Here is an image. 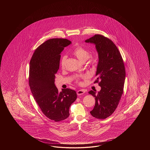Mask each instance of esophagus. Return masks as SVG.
Here are the masks:
<instances>
[{
    "mask_svg": "<svg viewBox=\"0 0 150 150\" xmlns=\"http://www.w3.org/2000/svg\"><path fill=\"white\" fill-rule=\"evenodd\" d=\"M85 93V90H83V89H80V90H78L76 92V94H77L78 96H81V95H83V94H84Z\"/></svg>",
    "mask_w": 150,
    "mask_h": 150,
    "instance_id": "34e87169",
    "label": "esophagus"
}]
</instances>
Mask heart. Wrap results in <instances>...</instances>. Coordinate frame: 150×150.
I'll use <instances>...</instances> for the list:
<instances>
[{"label": "heart", "instance_id": "1", "mask_svg": "<svg viewBox=\"0 0 150 150\" xmlns=\"http://www.w3.org/2000/svg\"><path fill=\"white\" fill-rule=\"evenodd\" d=\"M72 54L76 57L79 61L82 62H85L89 57V52L85 48H83L80 46H78L75 48L72 51ZM66 59H67L66 56H63L61 58L60 60V66L61 67L63 68L65 67ZM93 61V58L91 57L89 59V62L92 63ZM86 76H83L82 77L85 78Z\"/></svg>", "mask_w": 150, "mask_h": 150}]
</instances>
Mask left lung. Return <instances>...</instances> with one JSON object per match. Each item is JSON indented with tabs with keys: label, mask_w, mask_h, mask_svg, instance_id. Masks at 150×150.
Listing matches in <instances>:
<instances>
[{
	"label": "left lung",
	"mask_w": 150,
	"mask_h": 150,
	"mask_svg": "<svg viewBox=\"0 0 150 150\" xmlns=\"http://www.w3.org/2000/svg\"><path fill=\"white\" fill-rule=\"evenodd\" d=\"M85 42L96 45L99 62L96 75L98 78L94 83L100 80L99 85L101 88L98 94L93 91L88 92L96 99L95 106L90 113L95 118L105 119L114 112L123 94L125 64L117 47L108 38L96 34Z\"/></svg>",
	"instance_id": "8db88e82"
}]
</instances>
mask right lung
Here are the masks:
<instances>
[{"instance_id": "right-lung-1", "label": "right lung", "mask_w": 150, "mask_h": 150, "mask_svg": "<svg viewBox=\"0 0 150 150\" xmlns=\"http://www.w3.org/2000/svg\"><path fill=\"white\" fill-rule=\"evenodd\" d=\"M71 43L65 38L49 39L35 50L30 61L29 85L32 94L44 115L55 122L69 117L70 107L77 97L75 91L67 88L59 92L54 85L60 54Z\"/></svg>"}]
</instances>
